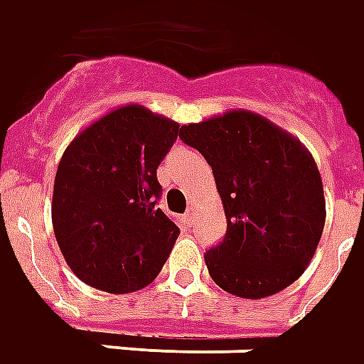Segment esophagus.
Wrapping results in <instances>:
<instances>
[{
  "label": "esophagus",
  "instance_id": "1",
  "mask_svg": "<svg viewBox=\"0 0 364 364\" xmlns=\"http://www.w3.org/2000/svg\"><path fill=\"white\" fill-rule=\"evenodd\" d=\"M194 215H196L194 208H190V210H188L186 213H184V221H186L188 225H192V223H194Z\"/></svg>",
  "mask_w": 364,
  "mask_h": 364
}]
</instances>
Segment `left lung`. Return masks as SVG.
I'll return each instance as SVG.
<instances>
[{"label":"left lung","instance_id":"obj_1","mask_svg":"<svg viewBox=\"0 0 364 364\" xmlns=\"http://www.w3.org/2000/svg\"><path fill=\"white\" fill-rule=\"evenodd\" d=\"M180 139L211 166L228 218L223 243L203 252L213 282L259 300L298 280L326 225L318 164L300 139L247 109L182 125Z\"/></svg>","mask_w":364,"mask_h":364}]
</instances>
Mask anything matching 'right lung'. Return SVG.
I'll return each mask as SVG.
<instances>
[{
	"label": "right lung",
	"instance_id": "1",
	"mask_svg": "<svg viewBox=\"0 0 364 364\" xmlns=\"http://www.w3.org/2000/svg\"><path fill=\"white\" fill-rule=\"evenodd\" d=\"M180 123L121 105L72 139L58 162L53 229L66 264L92 288L135 292L151 284L180 229L156 208V168Z\"/></svg>",
	"mask_w": 364,
	"mask_h": 364
}]
</instances>
